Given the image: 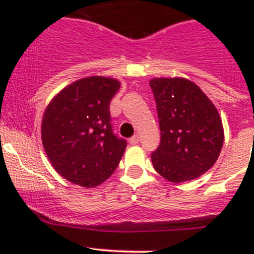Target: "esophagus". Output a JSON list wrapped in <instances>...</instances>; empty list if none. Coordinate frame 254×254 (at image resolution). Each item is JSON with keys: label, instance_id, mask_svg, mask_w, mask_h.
<instances>
[{"label": "esophagus", "instance_id": "34e87169", "mask_svg": "<svg viewBox=\"0 0 254 254\" xmlns=\"http://www.w3.org/2000/svg\"><path fill=\"white\" fill-rule=\"evenodd\" d=\"M139 141H140V136L139 135H134V136L132 137H130V143H131V145H136V143H139Z\"/></svg>", "mask_w": 254, "mask_h": 254}]
</instances>
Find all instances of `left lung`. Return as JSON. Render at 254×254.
<instances>
[{
    "label": "left lung",
    "mask_w": 254,
    "mask_h": 254,
    "mask_svg": "<svg viewBox=\"0 0 254 254\" xmlns=\"http://www.w3.org/2000/svg\"><path fill=\"white\" fill-rule=\"evenodd\" d=\"M150 86L161 130L160 146L151 155L153 168L172 183L199 178L215 165L224 145L216 107L190 79L156 77Z\"/></svg>",
    "instance_id": "1"
}]
</instances>
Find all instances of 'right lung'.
<instances>
[{"instance_id":"1","label":"right lung","mask_w":254,"mask_h":254,"mask_svg":"<svg viewBox=\"0 0 254 254\" xmlns=\"http://www.w3.org/2000/svg\"><path fill=\"white\" fill-rule=\"evenodd\" d=\"M119 88V79L88 76L61 89L45 108L43 146L66 181L94 188L117 170L127 141L113 134L109 104Z\"/></svg>"}]
</instances>
